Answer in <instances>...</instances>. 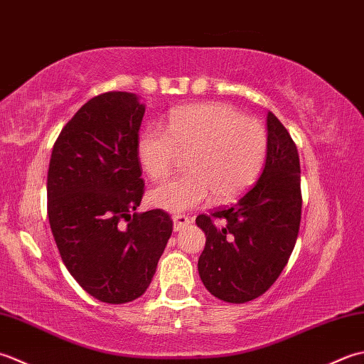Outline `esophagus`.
Returning <instances> with one entry per match:
<instances>
[{"mask_svg": "<svg viewBox=\"0 0 364 364\" xmlns=\"http://www.w3.org/2000/svg\"><path fill=\"white\" fill-rule=\"evenodd\" d=\"M173 223H174V231H181L182 228L188 226L191 223V218L187 217V215L177 213V215H173Z\"/></svg>", "mask_w": 364, "mask_h": 364, "instance_id": "1", "label": "esophagus"}]
</instances>
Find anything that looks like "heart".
Masks as SVG:
<instances>
[{
	"instance_id": "obj_1",
	"label": "heart",
	"mask_w": 364,
	"mask_h": 364,
	"mask_svg": "<svg viewBox=\"0 0 364 364\" xmlns=\"http://www.w3.org/2000/svg\"><path fill=\"white\" fill-rule=\"evenodd\" d=\"M267 132L226 103H199L169 113L166 130L146 129L138 139V157L155 182L173 173L181 154L188 173L152 191V203L169 212H183L209 201L226 203L247 191L262 171Z\"/></svg>"
}]
</instances>
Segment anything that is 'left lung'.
Wrapping results in <instances>:
<instances>
[{
	"instance_id": "obj_1",
	"label": "left lung",
	"mask_w": 364,
	"mask_h": 364,
	"mask_svg": "<svg viewBox=\"0 0 364 364\" xmlns=\"http://www.w3.org/2000/svg\"><path fill=\"white\" fill-rule=\"evenodd\" d=\"M269 147L259 181L232 205L196 217L205 232L198 270L207 291L228 303L257 299L292 255L301 220L300 159L278 117L267 116Z\"/></svg>"
}]
</instances>
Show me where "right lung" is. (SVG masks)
I'll use <instances>...</instances> for the list:
<instances>
[{
	"instance_id": "obj_1",
	"label": "right lung",
	"mask_w": 364,
	"mask_h": 364,
	"mask_svg": "<svg viewBox=\"0 0 364 364\" xmlns=\"http://www.w3.org/2000/svg\"><path fill=\"white\" fill-rule=\"evenodd\" d=\"M143 116L136 94L95 95L63 127L48 166L47 212L59 255L77 283L109 305L146 292L173 232L168 212H135L144 195Z\"/></svg>"
}]
</instances>
